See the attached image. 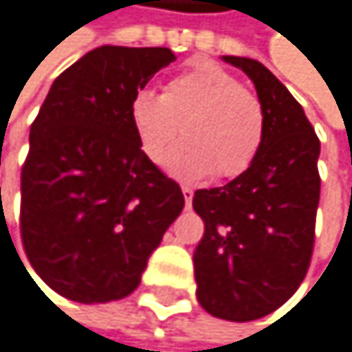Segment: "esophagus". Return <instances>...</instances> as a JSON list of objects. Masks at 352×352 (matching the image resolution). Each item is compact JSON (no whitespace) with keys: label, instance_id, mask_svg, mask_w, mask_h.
I'll return each mask as SVG.
<instances>
[{"label":"esophagus","instance_id":"obj_1","mask_svg":"<svg viewBox=\"0 0 352 352\" xmlns=\"http://www.w3.org/2000/svg\"><path fill=\"white\" fill-rule=\"evenodd\" d=\"M182 192H184V200H186V207L190 209V207H192V196H194V192H192V188H188V186H184V188H182Z\"/></svg>","mask_w":352,"mask_h":352}]
</instances>
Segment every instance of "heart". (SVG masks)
<instances>
[{"instance_id": "1", "label": "heart", "mask_w": 352, "mask_h": 352, "mask_svg": "<svg viewBox=\"0 0 352 352\" xmlns=\"http://www.w3.org/2000/svg\"><path fill=\"white\" fill-rule=\"evenodd\" d=\"M143 154L158 162L182 124L184 141L162 164L182 179L236 177L258 156L266 118L260 99L219 65L200 60L175 76L162 94L141 88L129 107Z\"/></svg>"}]
</instances>
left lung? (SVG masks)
<instances>
[{
  "mask_svg": "<svg viewBox=\"0 0 352 352\" xmlns=\"http://www.w3.org/2000/svg\"><path fill=\"white\" fill-rule=\"evenodd\" d=\"M253 82L266 131L255 160L221 188L196 190L205 221L194 251L196 298L209 315L253 321L285 304L306 276L315 245L321 143L313 124L260 60L221 56Z\"/></svg>",
  "mask_w": 352,
  "mask_h": 352,
  "instance_id": "left-lung-1",
  "label": "left lung"
}]
</instances>
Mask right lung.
<instances>
[{
    "label": "right lung",
    "mask_w": 352,
    "mask_h": 352,
    "mask_svg": "<svg viewBox=\"0 0 352 352\" xmlns=\"http://www.w3.org/2000/svg\"><path fill=\"white\" fill-rule=\"evenodd\" d=\"M168 48L101 46L50 86L21 175V236L50 289L80 304L133 294L184 211L182 188L147 158L133 94L173 63Z\"/></svg>",
    "instance_id": "obj_1"
}]
</instances>
